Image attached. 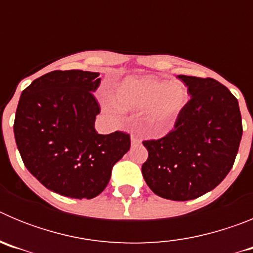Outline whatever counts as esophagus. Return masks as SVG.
Listing matches in <instances>:
<instances>
[{
  "label": "esophagus",
  "mask_w": 253,
  "mask_h": 253,
  "mask_svg": "<svg viewBox=\"0 0 253 253\" xmlns=\"http://www.w3.org/2000/svg\"><path fill=\"white\" fill-rule=\"evenodd\" d=\"M130 140H131V144H139L140 143V138L138 137V135H135V134H131Z\"/></svg>",
  "instance_id": "1"
}]
</instances>
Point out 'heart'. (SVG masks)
Segmentation results:
<instances>
[{
    "label": "heart",
    "mask_w": 253,
    "mask_h": 253,
    "mask_svg": "<svg viewBox=\"0 0 253 253\" xmlns=\"http://www.w3.org/2000/svg\"><path fill=\"white\" fill-rule=\"evenodd\" d=\"M118 106L143 110L147 128L153 134H165L173 128L187 102V91L182 84H169L154 77L129 78L115 92ZM111 109H115L110 105Z\"/></svg>",
    "instance_id": "heart-1"
}]
</instances>
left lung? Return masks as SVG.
Listing matches in <instances>:
<instances>
[{
	"mask_svg": "<svg viewBox=\"0 0 253 253\" xmlns=\"http://www.w3.org/2000/svg\"><path fill=\"white\" fill-rule=\"evenodd\" d=\"M190 97L169 133L143 140V177L156 195L186 202L218 186L231 171L242 138L238 100L214 78L178 76Z\"/></svg>",
	"mask_w": 253,
	"mask_h": 253,
	"instance_id": "8db88e82",
	"label": "left lung"
}]
</instances>
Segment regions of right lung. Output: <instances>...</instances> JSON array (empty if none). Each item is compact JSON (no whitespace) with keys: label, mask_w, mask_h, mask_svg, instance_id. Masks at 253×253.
Masks as SVG:
<instances>
[{"label":"right lung","mask_w":253,"mask_h":253,"mask_svg":"<svg viewBox=\"0 0 253 253\" xmlns=\"http://www.w3.org/2000/svg\"><path fill=\"white\" fill-rule=\"evenodd\" d=\"M99 76L53 71L31 82L17 105L13 133L22 162L46 189L68 198L101 194L114 165L130 148L125 131H96Z\"/></svg>","instance_id":"obj_1"}]
</instances>
